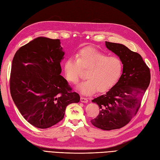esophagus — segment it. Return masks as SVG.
<instances>
[{"instance_id": "esophagus-1", "label": "esophagus", "mask_w": 160, "mask_h": 160, "mask_svg": "<svg viewBox=\"0 0 160 160\" xmlns=\"http://www.w3.org/2000/svg\"><path fill=\"white\" fill-rule=\"evenodd\" d=\"M81 102H84V103H87L88 102V100L87 98H85V97H83L81 96Z\"/></svg>"}]
</instances>
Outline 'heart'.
Masks as SVG:
<instances>
[{"label":"heart","mask_w":160,"mask_h":160,"mask_svg":"<svg viewBox=\"0 0 160 160\" xmlns=\"http://www.w3.org/2000/svg\"><path fill=\"white\" fill-rule=\"evenodd\" d=\"M66 79L76 83L82 74L88 71V79L78 85L84 94H91L96 90L108 92L119 81L123 71V64L119 58L108 56L92 47H85L78 52L75 57H70L63 65Z\"/></svg>","instance_id":"heart-1"}]
</instances>
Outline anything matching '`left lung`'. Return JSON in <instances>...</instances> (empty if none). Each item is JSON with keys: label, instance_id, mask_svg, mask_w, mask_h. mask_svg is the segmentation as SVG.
Here are the masks:
<instances>
[{"label": "left lung", "instance_id": "8db88e82", "mask_svg": "<svg viewBox=\"0 0 160 160\" xmlns=\"http://www.w3.org/2000/svg\"><path fill=\"white\" fill-rule=\"evenodd\" d=\"M105 45L119 57L123 71L113 88L92 100L98 105L100 112L91 122L100 129L111 130L126 126L137 114L150 83L151 73L139 53L122 44L106 41Z\"/></svg>", "mask_w": 160, "mask_h": 160}]
</instances>
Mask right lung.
<instances>
[{
    "label": "right lung",
    "instance_id": "obj_1",
    "mask_svg": "<svg viewBox=\"0 0 160 160\" xmlns=\"http://www.w3.org/2000/svg\"><path fill=\"white\" fill-rule=\"evenodd\" d=\"M64 55L60 39L38 37L21 47L13 57L11 97L24 118L38 128L56 125L69 104L79 102V93L60 75Z\"/></svg>",
    "mask_w": 160,
    "mask_h": 160
}]
</instances>
